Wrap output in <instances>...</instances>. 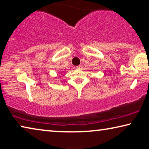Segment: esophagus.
Wrapping results in <instances>:
<instances>
[{"mask_svg":"<svg viewBox=\"0 0 149 149\" xmlns=\"http://www.w3.org/2000/svg\"><path fill=\"white\" fill-rule=\"evenodd\" d=\"M77 68V69H79V70H81V69H82L83 68V65L81 64V65H77V66L76 67Z\"/></svg>","mask_w":149,"mask_h":149,"instance_id":"esophagus-1","label":"esophagus"}]
</instances>
